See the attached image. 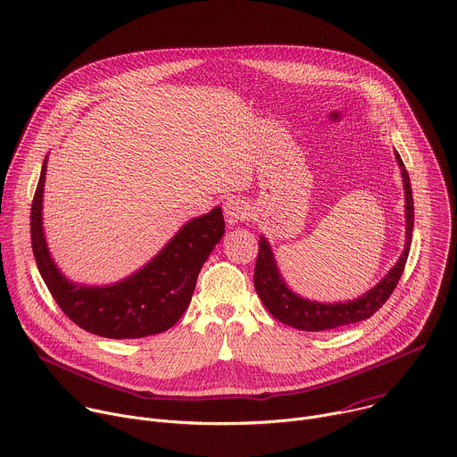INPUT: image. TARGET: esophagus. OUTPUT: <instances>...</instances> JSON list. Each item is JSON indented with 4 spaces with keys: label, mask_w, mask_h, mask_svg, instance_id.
I'll return each mask as SVG.
<instances>
[{
    "label": "esophagus",
    "mask_w": 457,
    "mask_h": 457,
    "mask_svg": "<svg viewBox=\"0 0 457 457\" xmlns=\"http://www.w3.org/2000/svg\"><path fill=\"white\" fill-rule=\"evenodd\" d=\"M249 217V208L247 204L238 199V197H231L224 203V219L228 224H238L242 220H245Z\"/></svg>",
    "instance_id": "1"
}]
</instances>
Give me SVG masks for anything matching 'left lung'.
Segmentation results:
<instances>
[{"label": "left lung", "mask_w": 457, "mask_h": 457, "mask_svg": "<svg viewBox=\"0 0 457 457\" xmlns=\"http://www.w3.org/2000/svg\"><path fill=\"white\" fill-rule=\"evenodd\" d=\"M396 161L402 168L403 187H405V249L398 258L396 266L390 270L381 282H378L372 289L363 293L360 298L349 302H337V303H320L305 300L295 295L286 280L282 278L277 260L271 251V245L266 237H260L258 240V256L254 266V289L266 305V309L282 323L291 325L300 331H328L338 329L344 325L356 323L361 320L370 318L396 289L411 251L412 242V229H414V201H412V187L411 179L405 170V164L396 152Z\"/></svg>", "instance_id": "8db88e82"}]
</instances>
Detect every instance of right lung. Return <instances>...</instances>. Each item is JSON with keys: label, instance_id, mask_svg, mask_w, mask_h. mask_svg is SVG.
Returning a JSON list of instances; mask_svg holds the SVG:
<instances>
[{"label": "right lung", "instance_id": "1", "mask_svg": "<svg viewBox=\"0 0 457 457\" xmlns=\"http://www.w3.org/2000/svg\"><path fill=\"white\" fill-rule=\"evenodd\" d=\"M46 159L30 208V238L37 270L61 307L81 329L113 340L145 338L168 331L191 302L203 264L224 235L222 210L191 219L137 273L112 286H83L64 277L43 233Z\"/></svg>", "mask_w": 457, "mask_h": 457}]
</instances>
